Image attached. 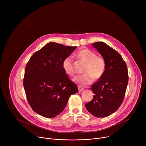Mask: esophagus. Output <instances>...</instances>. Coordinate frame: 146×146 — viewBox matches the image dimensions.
<instances>
[{
    "label": "esophagus",
    "instance_id": "1",
    "mask_svg": "<svg viewBox=\"0 0 146 146\" xmlns=\"http://www.w3.org/2000/svg\"><path fill=\"white\" fill-rule=\"evenodd\" d=\"M78 91H79V92H81L82 91H83V90H84V88H82V87H78Z\"/></svg>",
    "mask_w": 146,
    "mask_h": 146
}]
</instances>
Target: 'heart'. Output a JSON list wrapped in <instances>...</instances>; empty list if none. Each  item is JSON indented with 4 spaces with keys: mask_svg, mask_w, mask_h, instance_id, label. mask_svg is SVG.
I'll use <instances>...</instances> for the list:
<instances>
[{
    "mask_svg": "<svg viewBox=\"0 0 146 146\" xmlns=\"http://www.w3.org/2000/svg\"><path fill=\"white\" fill-rule=\"evenodd\" d=\"M76 56L86 63L82 76L77 77L74 81L80 86H87L95 80L100 79L104 74L106 68V61L102 56L86 47L82 48L76 54ZM62 68L65 73L72 77L76 75L73 59L72 56L66 57L62 62Z\"/></svg>",
    "mask_w": 146,
    "mask_h": 146,
    "instance_id": "heart-1",
    "label": "heart"
}]
</instances>
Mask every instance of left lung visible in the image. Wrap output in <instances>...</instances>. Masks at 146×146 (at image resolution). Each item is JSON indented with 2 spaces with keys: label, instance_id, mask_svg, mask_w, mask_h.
<instances>
[{
  "label": "left lung",
  "instance_id": "obj_1",
  "mask_svg": "<svg viewBox=\"0 0 146 146\" xmlns=\"http://www.w3.org/2000/svg\"><path fill=\"white\" fill-rule=\"evenodd\" d=\"M92 46L105 59L106 68L103 76L91 86L94 95L86 108L95 117L103 118L113 114L121 105L128 83V69L121 55L106 43L99 41Z\"/></svg>",
  "mask_w": 146,
  "mask_h": 146
}]
</instances>
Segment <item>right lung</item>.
I'll list each match as a JSON object with an SVG mask.
<instances>
[{"label":"right lung","mask_w":146,"mask_h":146,"mask_svg":"<svg viewBox=\"0 0 146 146\" xmlns=\"http://www.w3.org/2000/svg\"><path fill=\"white\" fill-rule=\"evenodd\" d=\"M77 48L49 43L35 52L26 65L23 84L33 111L54 118L63 111L70 95L78 92L62 68V62Z\"/></svg>","instance_id":"obj_1"}]
</instances>
